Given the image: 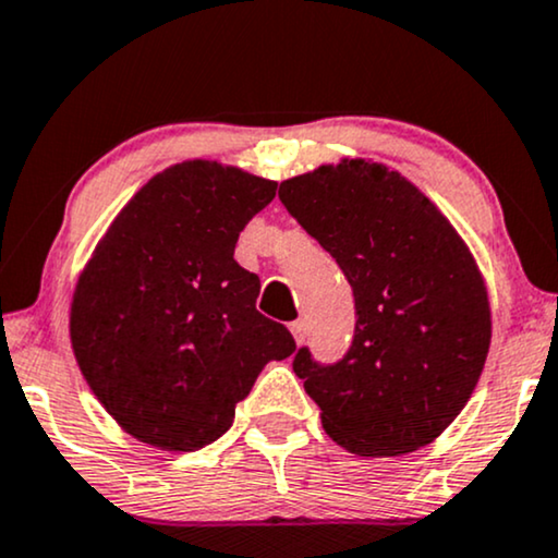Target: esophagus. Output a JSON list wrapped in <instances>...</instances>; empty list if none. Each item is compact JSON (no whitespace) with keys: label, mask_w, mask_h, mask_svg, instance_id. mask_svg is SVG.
Instances as JSON below:
<instances>
[{"label":"esophagus","mask_w":558,"mask_h":558,"mask_svg":"<svg viewBox=\"0 0 558 558\" xmlns=\"http://www.w3.org/2000/svg\"><path fill=\"white\" fill-rule=\"evenodd\" d=\"M291 332H293V340H296L299 345L304 343V340H306V332H308L306 322H304V319H296V322H291Z\"/></svg>","instance_id":"1"}]
</instances>
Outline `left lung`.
Instances as JSON below:
<instances>
[{"label":"left lung","mask_w":558,"mask_h":558,"mask_svg":"<svg viewBox=\"0 0 558 558\" xmlns=\"http://www.w3.org/2000/svg\"><path fill=\"white\" fill-rule=\"evenodd\" d=\"M278 197L353 288L343 359L322 366L308 348L293 359L322 426L361 458L426 447L471 400L492 343L471 250L418 186L364 158L286 179Z\"/></svg>","instance_id":"obj_1"}]
</instances>
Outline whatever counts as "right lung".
<instances>
[{"instance_id": "obj_1", "label": "right lung", "mask_w": 558, "mask_h": 558, "mask_svg": "<svg viewBox=\"0 0 558 558\" xmlns=\"http://www.w3.org/2000/svg\"><path fill=\"white\" fill-rule=\"evenodd\" d=\"M278 184L184 160L122 207L80 272L70 338L106 413L169 452L226 434L236 402L293 335L257 312L259 278L233 259L239 233Z\"/></svg>"}]
</instances>
